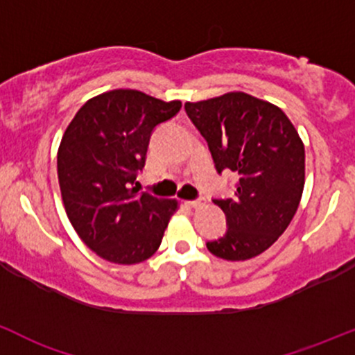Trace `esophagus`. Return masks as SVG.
Masks as SVG:
<instances>
[{
	"label": "esophagus",
	"instance_id": "1",
	"mask_svg": "<svg viewBox=\"0 0 355 355\" xmlns=\"http://www.w3.org/2000/svg\"><path fill=\"white\" fill-rule=\"evenodd\" d=\"M187 204H189L190 207L197 209V207L204 206V199H193V200H187Z\"/></svg>",
	"mask_w": 355,
	"mask_h": 355
}]
</instances>
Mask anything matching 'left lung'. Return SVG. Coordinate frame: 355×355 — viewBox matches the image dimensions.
Returning a JSON list of instances; mask_svg holds the SVG:
<instances>
[{"label":"left lung","instance_id":"8db88e82","mask_svg":"<svg viewBox=\"0 0 355 355\" xmlns=\"http://www.w3.org/2000/svg\"><path fill=\"white\" fill-rule=\"evenodd\" d=\"M219 175L238 173L234 196L212 199L227 231L207 241L212 255L246 260L274 243L296 214L304 187V146L279 107L243 92L185 103Z\"/></svg>","mask_w":355,"mask_h":355}]
</instances>
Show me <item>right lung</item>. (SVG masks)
<instances>
[{
  "label": "right lung",
  "instance_id": "obj_1",
  "mask_svg": "<svg viewBox=\"0 0 355 355\" xmlns=\"http://www.w3.org/2000/svg\"><path fill=\"white\" fill-rule=\"evenodd\" d=\"M182 103L137 89H114L88 100L66 129L58 178L71 225L89 250L121 266L144 262L158 250L177 200L139 193L156 125Z\"/></svg>",
  "mask_w": 355,
  "mask_h": 355
}]
</instances>
